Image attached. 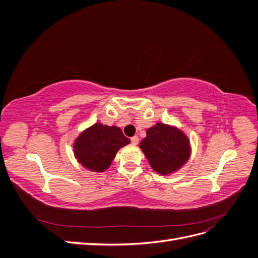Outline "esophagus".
I'll return each mask as SVG.
<instances>
[{
  "label": "esophagus",
  "instance_id": "obj_1",
  "mask_svg": "<svg viewBox=\"0 0 258 258\" xmlns=\"http://www.w3.org/2000/svg\"><path fill=\"white\" fill-rule=\"evenodd\" d=\"M131 142H132V143H134V144H136V145H137V144L139 143V137H138V136H135V137H132V138H131Z\"/></svg>",
  "mask_w": 258,
  "mask_h": 258
}]
</instances>
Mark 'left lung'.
<instances>
[{
    "mask_svg": "<svg viewBox=\"0 0 258 258\" xmlns=\"http://www.w3.org/2000/svg\"><path fill=\"white\" fill-rule=\"evenodd\" d=\"M140 147L151 167L162 175L178 170L190 156L188 138L177 128L161 122L147 129Z\"/></svg>",
    "mask_w": 258,
    "mask_h": 258,
    "instance_id": "1",
    "label": "left lung"
}]
</instances>
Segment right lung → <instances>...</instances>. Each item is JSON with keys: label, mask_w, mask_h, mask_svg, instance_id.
<instances>
[{"label": "right lung", "mask_w": 258, "mask_h": 258, "mask_svg": "<svg viewBox=\"0 0 258 258\" xmlns=\"http://www.w3.org/2000/svg\"><path fill=\"white\" fill-rule=\"evenodd\" d=\"M130 143L120 128L95 123L75 140L74 154L83 167L103 172L111 166L120 147Z\"/></svg>", "instance_id": "1"}]
</instances>
